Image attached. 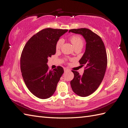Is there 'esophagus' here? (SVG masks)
<instances>
[{"mask_svg": "<svg viewBox=\"0 0 128 128\" xmlns=\"http://www.w3.org/2000/svg\"><path fill=\"white\" fill-rule=\"evenodd\" d=\"M64 72H68V71H70V70H69V69L68 68H64Z\"/></svg>", "mask_w": 128, "mask_h": 128, "instance_id": "1", "label": "esophagus"}]
</instances>
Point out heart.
<instances>
[{
  "mask_svg": "<svg viewBox=\"0 0 128 128\" xmlns=\"http://www.w3.org/2000/svg\"><path fill=\"white\" fill-rule=\"evenodd\" d=\"M70 40L74 48H83L84 45V40L82 37L78 35H73L70 37ZM64 42V40L62 38H59L56 42V50H59Z\"/></svg>",
  "mask_w": 128,
  "mask_h": 128,
  "instance_id": "1",
  "label": "heart"
}]
</instances>
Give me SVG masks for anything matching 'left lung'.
I'll return each instance as SVG.
<instances>
[{
    "mask_svg": "<svg viewBox=\"0 0 128 128\" xmlns=\"http://www.w3.org/2000/svg\"><path fill=\"white\" fill-rule=\"evenodd\" d=\"M70 32L80 34L86 42V51L79 61L81 66H86L83 74L72 71L74 77L70 81L74 92L84 97L93 94L102 82L107 65L106 51L102 38L91 30L73 29L69 30Z\"/></svg>",
    "mask_w": 128,
    "mask_h": 128,
    "instance_id": "obj_1",
    "label": "left lung"
}]
</instances>
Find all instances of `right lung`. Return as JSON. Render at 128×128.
Masks as SVG:
<instances>
[{
	"instance_id": "obj_1",
	"label": "right lung",
	"mask_w": 128,
	"mask_h": 128,
	"mask_svg": "<svg viewBox=\"0 0 128 128\" xmlns=\"http://www.w3.org/2000/svg\"><path fill=\"white\" fill-rule=\"evenodd\" d=\"M67 32V29H42L31 37L23 49L20 59L23 78L29 90L40 99L48 98L54 94L64 72L61 66L49 70L47 63L48 58L56 53L57 40Z\"/></svg>"
}]
</instances>
